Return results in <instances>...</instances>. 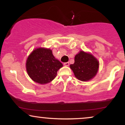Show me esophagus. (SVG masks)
I'll return each instance as SVG.
<instances>
[{
    "label": "esophagus",
    "mask_w": 125,
    "mask_h": 125,
    "mask_svg": "<svg viewBox=\"0 0 125 125\" xmlns=\"http://www.w3.org/2000/svg\"><path fill=\"white\" fill-rule=\"evenodd\" d=\"M64 65L66 66H68L69 65V62H64Z\"/></svg>",
    "instance_id": "34e87169"
}]
</instances>
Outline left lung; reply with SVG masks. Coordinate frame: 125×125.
Listing matches in <instances>:
<instances>
[{"label":"left lung","instance_id":"8db88e82","mask_svg":"<svg viewBox=\"0 0 125 125\" xmlns=\"http://www.w3.org/2000/svg\"><path fill=\"white\" fill-rule=\"evenodd\" d=\"M70 68L78 80L87 81L97 74L99 62L92 54L81 51L75 56L74 63L70 65Z\"/></svg>","mask_w":125,"mask_h":125}]
</instances>
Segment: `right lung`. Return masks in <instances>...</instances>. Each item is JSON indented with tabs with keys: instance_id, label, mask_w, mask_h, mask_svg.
Listing matches in <instances>:
<instances>
[{
	"instance_id": "1",
	"label": "right lung",
	"mask_w": 125,
	"mask_h": 125,
	"mask_svg": "<svg viewBox=\"0 0 125 125\" xmlns=\"http://www.w3.org/2000/svg\"><path fill=\"white\" fill-rule=\"evenodd\" d=\"M63 65L53 55L50 49L39 48L27 58L26 70L28 76L36 83L46 84L52 81Z\"/></svg>"
}]
</instances>
